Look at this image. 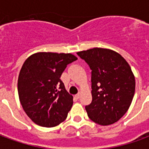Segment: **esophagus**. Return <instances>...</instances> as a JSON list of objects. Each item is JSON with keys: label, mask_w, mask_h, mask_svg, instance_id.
<instances>
[{"label": "esophagus", "mask_w": 149, "mask_h": 149, "mask_svg": "<svg viewBox=\"0 0 149 149\" xmlns=\"http://www.w3.org/2000/svg\"><path fill=\"white\" fill-rule=\"evenodd\" d=\"M80 96H81V94L77 93V95H76V96H75V97H76L77 99H79V98H80Z\"/></svg>", "instance_id": "esophagus-1"}]
</instances>
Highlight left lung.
Here are the masks:
<instances>
[{
  "label": "left lung",
  "instance_id": "obj_1",
  "mask_svg": "<svg viewBox=\"0 0 149 149\" xmlns=\"http://www.w3.org/2000/svg\"><path fill=\"white\" fill-rule=\"evenodd\" d=\"M92 70V97L85 106L88 117L100 125L118 121L130 107L135 93V77L131 67L118 52L93 48L77 52Z\"/></svg>",
  "mask_w": 149,
  "mask_h": 149
}]
</instances>
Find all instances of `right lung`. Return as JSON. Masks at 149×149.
<instances>
[{"mask_svg":"<svg viewBox=\"0 0 149 149\" xmlns=\"http://www.w3.org/2000/svg\"><path fill=\"white\" fill-rule=\"evenodd\" d=\"M77 60L71 53L40 52L24 61L18 77V95L23 109L35 124L51 128L66 119L73 97L60 78L67 65Z\"/></svg>","mask_w":149,"mask_h":149,"instance_id":"add662e5","label":"right lung"}]
</instances>
